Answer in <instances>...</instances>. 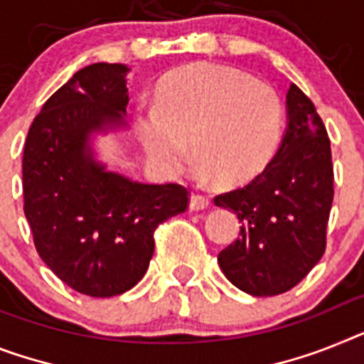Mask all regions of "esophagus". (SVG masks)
<instances>
[{
    "instance_id": "esophagus-1",
    "label": "esophagus",
    "mask_w": 364,
    "mask_h": 364,
    "mask_svg": "<svg viewBox=\"0 0 364 364\" xmlns=\"http://www.w3.org/2000/svg\"><path fill=\"white\" fill-rule=\"evenodd\" d=\"M209 205H210V200L205 196V194H198V192L191 194V203H188L191 210H203Z\"/></svg>"
}]
</instances>
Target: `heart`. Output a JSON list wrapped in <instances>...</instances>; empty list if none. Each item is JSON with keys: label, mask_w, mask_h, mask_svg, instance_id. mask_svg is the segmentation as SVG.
<instances>
[{"label": "heart", "mask_w": 364, "mask_h": 364, "mask_svg": "<svg viewBox=\"0 0 364 364\" xmlns=\"http://www.w3.org/2000/svg\"><path fill=\"white\" fill-rule=\"evenodd\" d=\"M139 139L157 166L181 172L188 142L198 172L239 187L264 170L281 135V103L270 85L222 64L173 70L157 87V105L139 107Z\"/></svg>", "instance_id": "obj_1"}]
</instances>
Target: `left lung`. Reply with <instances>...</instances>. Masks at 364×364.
<instances>
[{
    "label": "left lung",
    "mask_w": 364,
    "mask_h": 364,
    "mask_svg": "<svg viewBox=\"0 0 364 364\" xmlns=\"http://www.w3.org/2000/svg\"><path fill=\"white\" fill-rule=\"evenodd\" d=\"M276 155L250 185L215 198L233 210L240 237L222 250L224 276L246 294L276 296L304 279L326 250L333 203L328 131L313 102L291 83Z\"/></svg>",
    "instance_id": "obj_1"
}]
</instances>
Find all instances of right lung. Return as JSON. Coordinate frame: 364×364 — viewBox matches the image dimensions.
<instances>
[{
	"label": "right lung",
	"instance_id": "obj_1",
	"mask_svg": "<svg viewBox=\"0 0 364 364\" xmlns=\"http://www.w3.org/2000/svg\"><path fill=\"white\" fill-rule=\"evenodd\" d=\"M125 64L96 63L73 73L42 105L23 148V213L36 252L73 291L124 294L144 277L154 231L185 213L181 185H149L96 157L97 135L127 129Z\"/></svg>",
	"mask_w": 364,
	"mask_h": 364
}]
</instances>
